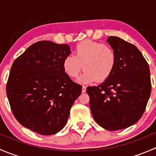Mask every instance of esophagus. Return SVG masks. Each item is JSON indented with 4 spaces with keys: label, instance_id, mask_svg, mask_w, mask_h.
I'll return each mask as SVG.
<instances>
[{
    "label": "esophagus",
    "instance_id": "esophagus-1",
    "mask_svg": "<svg viewBox=\"0 0 156 156\" xmlns=\"http://www.w3.org/2000/svg\"><path fill=\"white\" fill-rule=\"evenodd\" d=\"M86 90H87V87H86L85 86H82V90H81L82 93H85L86 92Z\"/></svg>",
    "mask_w": 156,
    "mask_h": 156
}]
</instances>
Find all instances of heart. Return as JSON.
<instances>
[{"label":"heart","mask_w":156,"mask_h":156,"mask_svg":"<svg viewBox=\"0 0 156 156\" xmlns=\"http://www.w3.org/2000/svg\"><path fill=\"white\" fill-rule=\"evenodd\" d=\"M116 54L112 47L100 42L86 40L75 49V56L64 59L62 66L71 78H76L82 69L85 70L78 79L79 83L88 84L106 81L116 66Z\"/></svg>","instance_id":"b5f03b06"}]
</instances>
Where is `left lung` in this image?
I'll use <instances>...</instances> for the list:
<instances>
[{
    "label": "left lung",
    "mask_w": 156,
    "mask_h": 156,
    "mask_svg": "<svg viewBox=\"0 0 156 156\" xmlns=\"http://www.w3.org/2000/svg\"><path fill=\"white\" fill-rule=\"evenodd\" d=\"M107 42L116 54L112 75L98 86L88 87L94 120L106 130H118L134 125L142 117L151 94L149 67L137 48L119 37Z\"/></svg>",
    "instance_id": "1"
}]
</instances>
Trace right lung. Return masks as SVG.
I'll return each instance as SVG.
<instances>
[{"label": "right lung", "instance_id": "obj_1", "mask_svg": "<svg viewBox=\"0 0 156 156\" xmlns=\"http://www.w3.org/2000/svg\"><path fill=\"white\" fill-rule=\"evenodd\" d=\"M67 44L36 42L12 63L7 84L11 110L23 127L41 135L60 131L81 87L65 72Z\"/></svg>", "mask_w": 156, "mask_h": 156}]
</instances>
